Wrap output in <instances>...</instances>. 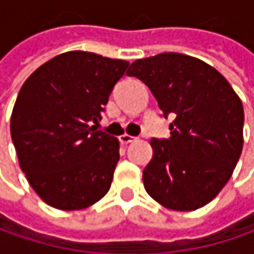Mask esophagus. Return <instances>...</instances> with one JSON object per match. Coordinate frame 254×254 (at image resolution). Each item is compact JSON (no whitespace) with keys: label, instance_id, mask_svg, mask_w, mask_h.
I'll return each instance as SVG.
<instances>
[{"label":"esophagus","instance_id":"34e87169","mask_svg":"<svg viewBox=\"0 0 254 254\" xmlns=\"http://www.w3.org/2000/svg\"><path fill=\"white\" fill-rule=\"evenodd\" d=\"M119 141H121L122 144H129V142L135 141V136L127 135V133H124V135H121V136H119Z\"/></svg>","mask_w":254,"mask_h":254}]
</instances>
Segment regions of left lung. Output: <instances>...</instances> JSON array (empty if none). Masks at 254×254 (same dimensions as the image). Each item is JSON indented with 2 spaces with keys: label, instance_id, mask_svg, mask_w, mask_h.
I'll return each mask as SVG.
<instances>
[{
  "label": "left lung",
  "instance_id": "obj_1",
  "mask_svg": "<svg viewBox=\"0 0 254 254\" xmlns=\"http://www.w3.org/2000/svg\"><path fill=\"white\" fill-rule=\"evenodd\" d=\"M127 76L142 80L165 118L168 139H151L145 191L162 206L188 212L212 201L232 175L243 150V103L207 63L179 53L135 60Z\"/></svg>",
  "mask_w": 254,
  "mask_h": 254
}]
</instances>
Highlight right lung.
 <instances>
[{
	"label": "right lung",
	"mask_w": 254,
	"mask_h": 254,
	"mask_svg": "<svg viewBox=\"0 0 254 254\" xmlns=\"http://www.w3.org/2000/svg\"><path fill=\"white\" fill-rule=\"evenodd\" d=\"M129 63L86 51L60 54L26 79L11 113V139L35 192L60 210L85 209L110 190L118 138L97 130Z\"/></svg>",
	"instance_id": "obj_1"
}]
</instances>
